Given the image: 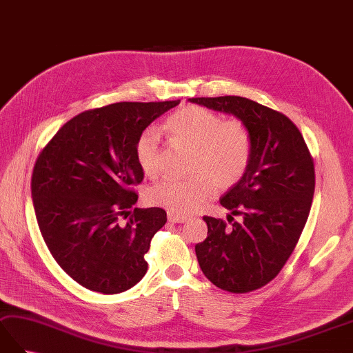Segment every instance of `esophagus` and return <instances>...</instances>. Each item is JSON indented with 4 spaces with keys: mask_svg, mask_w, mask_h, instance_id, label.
I'll return each mask as SVG.
<instances>
[{
    "mask_svg": "<svg viewBox=\"0 0 353 353\" xmlns=\"http://www.w3.org/2000/svg\"><path fill=\"white\" fill-rule=\"evenodd\" d=\"M168 219L171 221V223H179V224H182V223H186L188 219V216H183V215H179V214H173V212H170L168 214Z\"/></svg>",
    "mask_w": 353,
    "mask_h": 353,
    "instance_id": "esophagus-1",
    "label": "esophagus"
}]
</instances>
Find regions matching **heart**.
Returning a JSON list of instances; mask_svg holds the SVG:
<instances>
[{"label":"heart","instance_id":"1","mask_svg":"<svg viewBox=\"0 0 353 353\" xmlns=\"http://www.w3.org/2000/svg\"><path fill=\"white\" fill-rule=\"evenodd\" d=\"M165 128L176 141L194 147L191 177H165L150 188L149 201L173 214L188 215L199 210L215 188H230L247 173L252 141L247 126L239 120L223 121L218 114L195 105L177 110L167 119ZM135 154L145 176L161 171V130L144 129L137 139Z\"/></svg>","mask_w":353,"mask_h":353}]
</instances>
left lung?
<instances>
[{
  "mask_svg": "<svg viewBox=\"0 0 353 353\" xmlns=\"http://www.w3.org/2000/svg\"><path fill=\"white\" fill-rule=\"evenodd\" d=\"M241 120L250 130L252 153L247 173L219 203L230 210L223 219L204 216L208 237L195 245L199 265L210 283L232 293H247L272 281L304 230L314 195V163L299 129L284 114L241 96L192 97Z\"/></svg>",
  "mask_w": 353,
  "mask_h": 353,
  "instance_id": "obj_1",
  "label": "left lung"
}]
</instances>
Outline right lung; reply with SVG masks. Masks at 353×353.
Wrapping results in <instances>:
<instances>
[{
	"label": "right lung",
	"mask_w": 353,
	"mask_h": 353,
	"mask_svg": "<svg viewBox=\"0 0 353 353\" xmlns=\"http://www.w3.org/2000/svg\"><path fill=\"white\" fill-rule=\"evenodd\" d=\"M180 101L119 102L78 114L39 154L31 196L46 247L65 274L103 294L125 292L147 272L144 254L167 223L161 208H135L130 186L144 173L135 145Z\"/></svg>",
	"instance_id": "obj_1"
}]
</instances>
